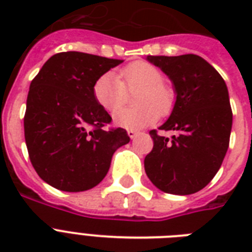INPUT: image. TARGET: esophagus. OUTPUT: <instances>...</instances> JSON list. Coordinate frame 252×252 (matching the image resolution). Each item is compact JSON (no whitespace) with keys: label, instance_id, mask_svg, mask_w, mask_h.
Masks as SVG:
<instances>
[{"label":"esophagus","instance_id":"obj_1","mask_svg":"<svg viewBox=\"0 0 252 252\" xmlns=\"http://www.w3.org/2000/svg\"><path fill=\"white\" fill-rule=\"evenodd\" d=\"M126 132H128V136H129L130 138H134L138 134V130L136 129H128Z\"/></svg>","mask_w":252,"mask_h":252}]
</instances>
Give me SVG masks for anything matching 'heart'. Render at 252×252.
Instances as JSON below:
<instances>
[{
  "instance_id": "b5f03b06",
  "label": "heart",
  "mask_w": 252,
  "mask_h": 252,
  "mask_svg": "<svg viewBox=\"0 0 252 252\" xmlns=\"http://www.w3.org/2000/svg\"><path fill=\"white\" fill-rule=\"evenodd\" d=\"M126 90L139 91L135 95V101L140 106L118 110V107L125 102ZM93 94L102 108L110 112L118 110L114 114L116 126L130 129L157 122L161 111H168L172 103V91L163 84V73L146 61H136L126 65L119 72V76L114 72L102 74L95 81Z\"/></svg>"
}]
</instances>
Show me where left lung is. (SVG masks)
Returning <instances> with one entry per match:
<instances>
[{"instance_id":"1","label":"left lung","mask_w":252,"mask_h":252,"mask_svg":"<svg viewBox=\"0 0 252 252\" xmlns=\"http://www.w3.org/2000/svg\"><path fill=\"white\" fill-rule=\"evenodd\" d=\"M171 80L176 100L159 129L175 130L168 140L150 130L153 149L144 166L150 182L166 193L203 189L222 165L229 148L233 112L225 81L197 55L148 56Z\"/></svg>"}]
</instances>
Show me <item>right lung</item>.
I'll list each match as a JSON object with an SVG mask.
<instances>
[{"label":"right lung","mask_w":252,"mask_h":252,"mask_svg":"<svg viewBox=\"0 0 252 252\" xmlns=\"http://www.w3.org/2000/svg\"><path fill=\"white\" fill-rule=\"evenodd\" d=\"M122 63L84 52L56 53L31 81L26 145L35 171L49 186L66 192L95 187L115 152L129 142L126 129L104 128L112 119L93 94L95 81Z\"/></svg>","instance_id":"right-lung-1"}]
</instances>
